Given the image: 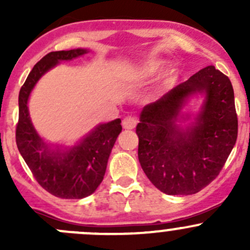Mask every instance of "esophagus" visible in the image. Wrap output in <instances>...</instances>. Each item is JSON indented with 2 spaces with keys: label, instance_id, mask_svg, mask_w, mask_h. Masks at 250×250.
<instances>
[{
  "label": "esophagus",
  "instance_id": "1",
  "mask_svg": "<svg viewBox=\"0 0 250 250\" xmlns=\"http://www.w3.org/2000/svg\"><path fill=\"white\" fill-rule=\"evenodd\" d=\"M137 123L138 120L135 117H133V116H125V117L123 118L122 125L125 129H133V128H135Z\"/></svg>",
  "mask_w": 250,
  "mask_h": 250
}]
</instances>
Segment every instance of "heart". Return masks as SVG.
Instances as JSON below:
<instances>
[{
    "instance_id": "obj_1",
    "label": "heart",
    "mask_w": 250,
    "mask_h": 250,
    "mask_svg": "<svg viewBox=\"0 0 250 250\" xmlns=\"http://www.w3.org/2000/svg\"><path fill=\"white\" fill-rule=\"evenodd\" d=\"M165 67V64L162 62H148L147 64L144 66L143 69V74L145 76H153L157 72H160L161 70Z\"/></svg>"
}]
</instances>
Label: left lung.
Here are the masks:
<instances>
[{
	"label": "left lung",
	"instance_id": "8db88e82",
	"mask_svg": "<svg viewBox=\"0 0 250 250\" xmlns=\"http://www.w3.org/2000/svg\"><path fill=\"white\" fill-rule=\"evenodd\" d=\"M193 92H206V104L196 125L184 130L175 121ZM237 133L231 81L210 65L144 107L137 125L138 157L158 190L167 195H193L219 175Z\"/></svg>",
	"mask_w": 250,
	"mask_h": 250
}]
</instances>
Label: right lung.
Wrapping results in <instances>:
<instances>
[{
	"instance_id": "1",
	"label": "right lung",
	"mask_w": 250,
	"mask_h": 250,
	"mask_svg": "<svg viewBox=\"0 0 250 250\" xmlns=\"http://www.w3.org/2000/svg\"><path fill=\"white\" fill-rule=\"evenodd\" d=\"M85 49L50 52L30 71L19 92V120L16 128L18 150L37 183L52 195L80 200L92 195L103 181L107 160L118 134L121 120L100 125L85 139L64 153L49 152L30 121L27 99L39 78L59 60H71Z\"/></svg>"
}]
</instances>
